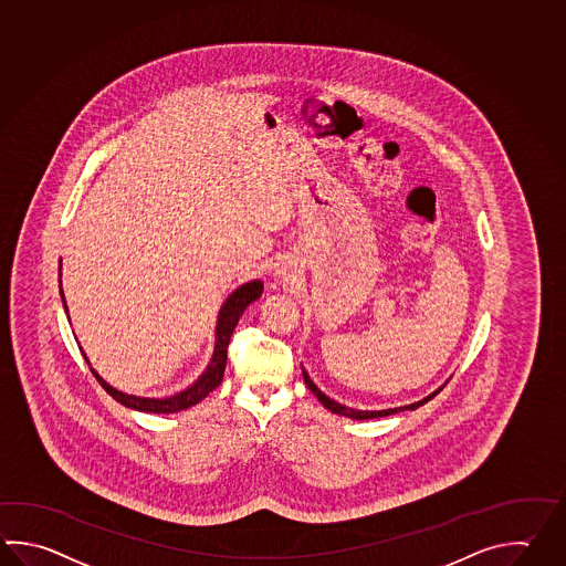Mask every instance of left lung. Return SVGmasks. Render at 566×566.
I'll list each match as a JSON object with an SVG mask.
<instances>
[{
    "label": "left lung",
    "instance_id": "1",
    "mask_svg": "<svg viewBox=\"0 0 566 566\" xmlns=\"http://www.w3.org/2000/svg\"><path fill=\"white\" fill-rule=\"evenodd\" d=\"M302 375H304V382H306V387L316 395V399H318V401H321V403H323L331 413L350 417V419H360V421H363V419H377V417L395 416V413H401V411H416L417 407H421V405L427 403L429 399H433V397L443 389V387H439L438 391L427 395V397H423V399H421V401H417V403L401 405V407L381 409V411H363V409H353V407H346V405L338 403L335 399H331L328 395H324V392L314 385V381L308 377V373H306V370L302 369Z\"/></svg>",
    "mask_w": 566,
    "mask_h": 566
}]
</instances>
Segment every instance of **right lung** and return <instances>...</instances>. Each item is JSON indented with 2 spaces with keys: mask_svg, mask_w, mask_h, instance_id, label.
<instances>
[{
  "mask_svg": "<svg viewBox=\"0 0 566 566\" xmlns=\"http://www.w3.org/2000/svg\"><path fill=\"white\" fill-rule=\"evenodd\" d=\"M60 274V296H62V304H64V311L69 314V306L64 301V292H62V262L59 268ZM264 292V282L262 280H252L248 284H242L240 289L233 290L230 296L223 302V306L220 308L218 314V324H216V345H213V355L209 360L208 369L203 370L197 381L193 385H189L184 391L175 392L171 397H137V395H128V392L118 391L113 385L104 381L103 377L91 367V360L86 357V353L82 350L84 360L88 363V367L93 370L96 381L103 385L104 391L108 392L115 401L120 405H125L128 409H135V411H143V413H177V411H184L189 409L193 405L199 403L201 399H206L209 392L213 391L221 379H223V370H226V363H228V345H230L231 335H233V328L240 321L243 311L258 301Z\"/></svg>",
  "mask_w": 566,
  "mask_h": 566,
  "instance_id": "1",
  "label": "right lung"
}]
</instances>
